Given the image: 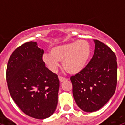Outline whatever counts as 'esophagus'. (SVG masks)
Listing matches in <instances>:
<instances>
[{
	"mask_svg": "<svg viewBox=\"0 0 125 125\" xmlns=\"http://www.w3.org/2000/svg\"><path fill=\"white\" fill-rule=\"evenodd\" d=\"M59 80H60V82H63L67 80L68 79L65 78H63V77H62V76H59Z\"/></svg>",
	"mask_w": 125,
	"mask_h": 125,
	"instance_id": "34e87169",
	"label": "esophagus"
}]
</instances>
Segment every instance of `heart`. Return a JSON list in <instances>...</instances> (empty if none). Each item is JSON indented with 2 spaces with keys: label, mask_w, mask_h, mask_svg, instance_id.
I'll list each match as a JSON object with an SVG mask.
<instances>
[{
  "label": "heart",
  "mask_w": 125,
  "mask_h": 125,
  "mask_svg": "<svg viewBox=\"0 0 125 125\" xmlns=\"http://www.w3.org/2000/svg\"><path fill=\"white\" fill-rule=\"evenodd\" d=\"M51 53L43 56L44 63L52 72L59 67V62H63L65 70L71 74H76L86 65L91 53L89 43L85 40L74 41L52 47Z\"/></svg>",
  "instance_id": "b5f03b06"
}]
</instances>
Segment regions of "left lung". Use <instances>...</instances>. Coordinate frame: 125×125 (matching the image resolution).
Wrapping results in <instances>:
<instances>
[{"instance_id": "left-lung-1", "label": "left lung", "mask_w": 125, "mask_h": 125, "mask_svg": "<svg viewBox=\"0 0 125 125\" xmlns=\"http://www.w3.org/2000/svg\"><path fill=\"white\" fill-rule=\"evenodd\" d=\"M93 57L85 68L70 77L76 104L85 112L104 106L115 94L117 84V62L110 47L95 39Z\"/></svg>"}]
</instances>
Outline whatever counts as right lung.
<instances>
[{
  "label": "right lung",
  "mask_w": 125,
  "mask_h": 125,
  "mask_svg": "<svg viewBox=\"0 0 125 125\" xmlns=\"http://www.w3.org/2000/svg\"><path fill=\"white\" fill-rule=\"evenodd\" d=\"M43 49L29 41L18 47L7 63V86L16 104L27 115L44 119L57 105L60 81L43 61Z\"/></svg>",
  "instance_id": "add662e5"
}]
</instances>
